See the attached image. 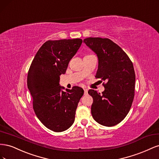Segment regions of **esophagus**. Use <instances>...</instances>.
Returning a JSON list of instances; mask_svg holds the SVG:
<instances>
[{"instance_id":"obj_1","label":"esophagus","mask_w":159,"mask_h":159,"mask_svg":"<svg viewBox=\"0 0 159 159\" xmlns=\"http://www.w3.org/2000/svg\"><path fill=\"white\" fill-rule=\"evenodd\" d=\"M88 94V90L87 89H84V95H87Z\"/></svg>"}]
</instances>
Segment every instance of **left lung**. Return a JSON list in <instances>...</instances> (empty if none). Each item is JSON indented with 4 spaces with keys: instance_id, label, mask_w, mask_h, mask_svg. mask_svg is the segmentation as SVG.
<instances>
[{
    "instance_id": "1",
    "label": "left lung",
    "mask_w": 159,
    "mask_h": 159,
    "mask_svg": "<svg viewBox=\"0 0 159 159\" xmlns=\"http://www.w3.org/2000/svg\"><path fill=\"white\" fill-rule=\"evenodd\" d=\"M84 42L98 57L95 78L107 83L102 94L93 89L88 93L93 98L91 111L100 125L112 127L127 116L134 95L135 74L132 61L121 48L109 38H88Z\"/></svg>"
}]
</instances>
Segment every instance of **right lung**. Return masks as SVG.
Here are the masks:
<instances>
[{"label":"right lung","mask_w":159,"mask_h":159,"mask_svg":"<svg viewBox=\"0 0 159 159\" xmlns=\"http://www.w3.org/2000/svg\"><path fill=\"white\" fill-rule=\"evenodd\" d=\"M82 43L80 38L48 40L38 50L28 70L27 85L32 95L33 109L45 127L55 132L69 129L75 120V111L84 89L60 85L69 61Z\"/></svg>","instance_id":"1"}]
</instances>
